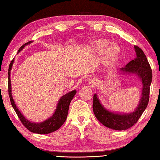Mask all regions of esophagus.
Returning a JSON list of instances; mask_svg holds the SVG:
<instances>
[{"instance_id": "obj_1", "label": "esophagus", "mask_w": 160, "mask_h": 160, "mask_svg": "<svg viewBox=\"0 0 160 160\" xmlns=\"http://www.w3.org/2000/svg\"><path fill=\"white\" fill-rule=\"evenodd\" d=\"M89 84L90 87H94L97 85V80L95 79H91L89 80Z\"/></svg>"}]
</instances>
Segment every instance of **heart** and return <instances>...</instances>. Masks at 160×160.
<instances>
[{
  "mask_svg": "<svg viewBox=\"0 0 160 160\" xmlns=\"http://www.w3.org/2000/svg\"><path fill=\"white\" fill-rule=\"evenodd\" d=\"M106 38H98L87 45V49L91 53L99 55L103 53L102 61L108 66H112L117 60L120 48L118 44Z\"/></svg>",
  "mask_w": 160,
  "mask_h": 160,
  "instance_id": "obj_1",
  "label": "heart"
}]
</instances>
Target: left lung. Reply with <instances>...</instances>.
<instances>
[{
	"label": "left lung",
	"mask_w": 160,
	"mask_h": 160,
	"mask_svg": "<svg viewBox=\"0 0 160 160\" xmlns=\"http://www.w3.org/2000/svg\"><path fill=\"white\" fill-rule=\"evenodd\" d=\"M137 57L129 62L120 71L126 73H134L140 78L142 83L141 99L135 111L128 114L113 113L106 109L96 94L93 96V110L95 116L105 127L113 130L122 131L132 127L144 113L149 101L150 86L152 82V70L144 52L140 47L134 46Z\"/></svg>",
	"instance_id": "left-lung-1"
}]
</instances>
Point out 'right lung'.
<instances>
[{"instance_id": "obj_1", "label": "right lung", "mask_w": 160, "mask_h": 160, "mask_svg": "<svg viewBox=\"0 0 160 160\" xmlns=\"http://www.w3.org/2000/svg\"><path fill=\"white\" fill-rule=\"evenodd\" d=\"M30 42H29L28 43H29ZM25 45L26 44L23 45L22 47H20L18 53L20 52V51L24 48V47L25 46ZM13 62H14V58L12 60L11 63H10L8 70V92L9 96L10 98V102H11V104L12 105L13 109L16 111V113L17 115H18V117L19 118L20 122H22V124L25 126L29 131L34 132V133L48 134L50 133V132L56 131L64 124V122H65L67 118L68 111H69L70 102L72 100L75 95H76V91L73 90L61 97V98L58 101V103L57 104L56 109L52 117L47 119L45 121L40 122V123H35V122H30L23 116L21 112L19 111L18 108H17L16 105L15 104L14 100H13L12 94L11 80H10V71H11Z\"/></svg>"}]
</instances>
